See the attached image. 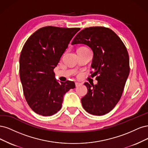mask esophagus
<instances>
[{
	"label": "esophagus",
	"instance_id": "1",
	"mask_svg": "<svg viewBox=\"0 0 148 148\" xmlns=\"http://www.w3.org/2000/svg\"><path fill=\"white\" fill-rule=\"evenodd\" d=\"M82 84L81 83H79V82H75V87H78L79 85H81Z\"/></svg>",
	"mask_w": 148,
	"mask_h": 148
}]
</instances>
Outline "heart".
Returning <instances> with one entry per match:
<instances>
[{"label":"heart","mask_w":148,"mask_h":148,"mask_svg":"<svg viewBox=\"0 0 148 148\" xmlns=\"http://www.w3.org/2000/svg\"><path fill=\"white\" fill-rule=\"evenodd\" d=\"M78 49H87V48H85V47H80Z\"/></svg>","instance_id":"b5f03b06"}]
</instances>
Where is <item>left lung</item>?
Masks as SVG:
<instances>
[{"mask_svg": "<svg viewBox=\"0 0 148 148\" xmlns=\"http://www.w3.org/2000/svg\"><path fill=\"white\" fill-rule=\"evenodd\" d=\"M88 45L93 52L92 68L96 85L85 82L88 92L81 99L87 112L104 115L120 100L130 73L129 56L119 37L111 29L101 26L85 28L76 35L72 45ZM92 72H91L92 73Z\"/></svg>", "mask_w": 148, "mask_h": 148, "instance_id": "1", "label": "left lung"}]
</instances>
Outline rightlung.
I'll return each mask as SVG.
<instances>
[{"label": "right lung", "instance_id": "add662e5", "mask_svg": "<svg viewBox=\"0 0 148 148\" xmlns=\"http://www.w3.org/2000/svg\"><path fill=\"white\" fill-rule=\"evenodd\" d=\"M80 28L45 26L28 38L20 57L23 93L36 113L50 116L61 108L64 95L75 88L73 81L59 83L53 69Z\"/></svg>", "mask_w": 148, "mask_h": 148}]
</instances>
